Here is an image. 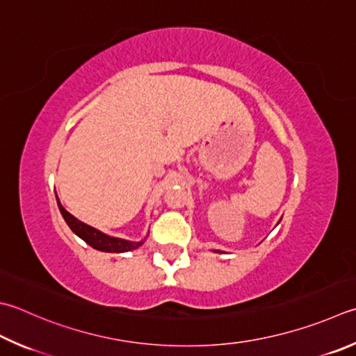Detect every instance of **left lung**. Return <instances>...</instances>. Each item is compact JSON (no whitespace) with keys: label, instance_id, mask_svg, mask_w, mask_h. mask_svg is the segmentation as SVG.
<instances>
[{"label":"left lung","instance_id":"obj_1","mask_svg":"<svg viewBox=\"0 0 356 356\" xmlns=\"http://www.w3.org/2000/svg\"><path fill=\"white\" fill-rule=\"evenodd\" d=\"M213 252H220V254H221L223 251H220V250H213Z\"/></svg>","mask_w":356,"mask_h":356}]
</instances>
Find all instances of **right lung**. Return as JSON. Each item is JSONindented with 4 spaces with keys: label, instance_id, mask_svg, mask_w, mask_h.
Masks as SVG:
<instances>
[{
    "label": "right lung",
    "instance_id": "add662e5",
    "mask_svg": "<svg viewBox=\"0 0 356 356\" xmlns=\"http://www.w3.org/2000/svg\"><path fill=\"white\" fill-rule=\"evenodd\" d=\"M56 198H57L60 213H62V217L65 218L66 225L70 226V229L74 234H76L77 237H80L83 241H86V243H88L91 248H95V250H97V251H102V252H129V251H133V250H138V248L147 240V237H149V232H147V236H145L144 240H139V241L108 236V234L99 231V229H96V227L86 225V223H83V221H80L79 218L74 217L72 213H70L62 206V203H60V200H58L57 195H56Z\"/></svg>",
    "mask_w": 356,
    "mask_h": 356
}]
</instances>
